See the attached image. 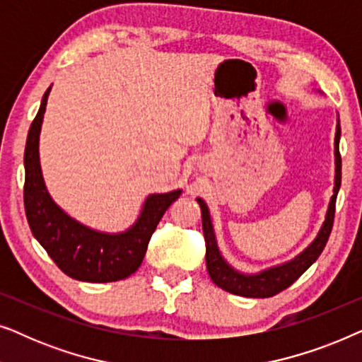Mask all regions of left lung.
I'll return each mask as SVG.
<instances>
[{
	"label": "left lung",
	"instance_id": "8db88e82",
	"mask_svg": "<svg viewBox=\"0 0 362 362\" xmlns=\"http://www.w3.org/2000/svg\"><path fill=\"white\" fill-rule=\"evenodd\" d=\"M339 135L341 128L338 125L336 128V138H334V155H336V182H334V194L331 197L328 214H326V221L323 227H321L320 234L313 240L308 249L293 259L288 264L275 267L267 272H262L259 275H242L235 272L232 267L226 264L217 249L214 230H212L211 216L207 211L206 202L197 197V202L201 206L202 214V232H204L206 240V265L207 272H209L211 280L219 286V288L229 291V293L247 296V298H270L280 291L288 288L291 284H295L310 265L316 262V259L323 252L326 242L329 239L331 229H333L334 222V211H336V196H338L339 186H341V155H339Z\"/></svg>",
	"mask_w": 362,
	"mask_h": 362
}]
</instances>
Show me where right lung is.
I'll return each instance as SVG.
<instances>
[{
	"mask_svg": "<svg viewBox=\"0 0 362 362\" xmlns=\"http://www.w3.org/2000/svg\"><path fill=\"white\" fill-rule=\"evenodd\" d=\"M49 90L51 88L44 93L37 115L29 128L24 150V209L28 224L54 264L71 279L92 284L127 279L141 265L158 222L181 191L148 197L136 224L118 235L100 234L64 214L47 194L39 166V132Z\"/></svg>",
	"mask_w": 362,
	"mask_h": 362,
	"instance_id": "right-lung-1",
	"label": "right lung"
}]
</instances>
